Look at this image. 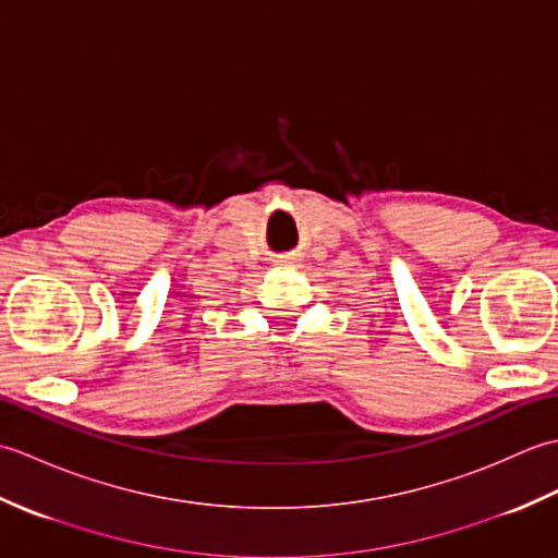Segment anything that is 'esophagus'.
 <instances>
[{
  "mask_svg": "<svg viewBox=\"0 0 558 558\" xmlns=\"http://www.w3.org/2000/svg\"><path fill=\"white\" fill-rule=\"evenodd\" d=\"M298 264H300V254H286L276 260V266H298Z\"/></svg>",
  "mask_w": 558,
  "mask_h": 558,
  "instance_id": "esophagus-1",
  "label": "esophagus"
}]
</instances>
